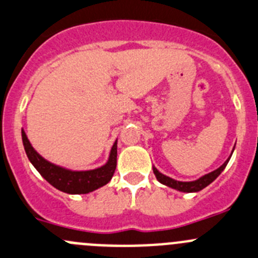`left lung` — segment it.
<instances>
[{
	"label": "left lung",
	"mask_w": 258,
	"mask_h": 258,
	"mask_svg": "<svg viewBox=\"0 0 258 258\" xmlns=\"http://www.w3.org/2000/svg\"><path fill=\"white\" fill-rule=\"evenodd\" d=\"M230 157L224 162V163L222 164V166H220L219 168H218V170H215V171H213V172L208 173V175L203 176V177H200L199 180L191 181V182H181V181L173 180V178H170V177H167V176L162 175V173L158 172V171H157L154 167H153V172H154V175H156L157 180H158L161 183H163V185L168 186V187L176 188V190L182 191V192H196V191L203 190V188L207 187L208 185H210V183H212L213 181H214L215 178H217L218 176L223 172V170L225 168V166L228 164V162H229Z\"/></svg>",
	"instance_id": "obj_1"
}]
</instances>
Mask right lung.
Masks as SVG:
<instances>
[{
	"label": "right lung",
	"instance_id": "add662e5",
	"mask_svg": "<svg viewBox=\"0 0 258 258\" xmlns=\"http://www.w3.org/2000/svg\"><path fill=\"white\" fill-rule=\"evenodd\" d=\"M24 148L29 161L33 163L38 172L58 190L67 194H88L101 186L106 185L111 180L116 168L117 146L116 142L110 152L109 161L102 167L91 171H71L55 166L46 159H44L35 149L31 147L24 129L21 131Z\"/></svg>",
	"mask_w": 258,
	"mask_h": 258
}]
</instances>
